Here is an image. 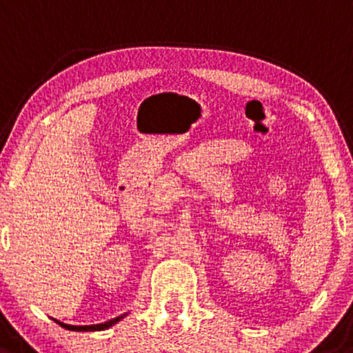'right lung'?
I'll return each instance as SVG.
<instances>
[{"mask_svg":"<svg viewBox=\"0 0 353 353\" xmlns=\"http://www.w3.org/2000/svg\"><path fill=\"white\" fill-rule=\"evenodd\" d=\"M125 315L117 316V319L108 320V322H105V323H98V325H80V327H78V325H68V323H63V322H59V320H54V319L53 320L58 323V325H61L63 328H66V330H73V332H94V330H105V328H110L112 325H114V323H117V322H120V320L123 319Z\"/></svg>","mask_w":353,"mask_h":353,"instance_id":"right-lung-1","label":"right lung"}]
</instances>
